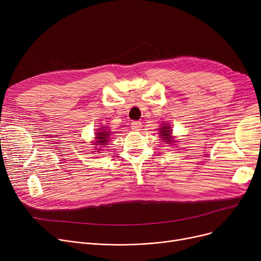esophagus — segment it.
Here are the masks:
<instances>
[{
  "label": "esophagus",
  "mask_w": 261,
  "mask_h": 261,
  "mask_svg": "<svg viewBox=\"0 0 261 261\" xmlns=\"http://www.w3.org/2000/svg\"><path fill=\"white\" fill-rule=\"evenodd\" d=\"M131 127L134 131H139L142 128V122L138 121V120H134V121L131 122Z\"/></svg>",
  "instance_id": "1"
}]
</instances>
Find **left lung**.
<instances>
[{
  "instance_id": "left-lung-1",
  "label": "left lung",
  "mask_w": 261,
  "mask_h": 261,
  "mask_svg": "<svg viewBox=\"0 0 261 261\" xmlns=\"http://www.w3.org/2000/svg\"><path fill=\"white\" fill-rule=\"evenodd\" d=\"M160 133H161V136H162V139L164 140V141H166L167 143H170L171 141H172V136H171V130L169 129V127H163V128H161V131H160Z\"/></svg>"
}]
</instances>
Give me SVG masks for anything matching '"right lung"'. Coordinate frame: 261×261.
<instances>
[{"label": "right lung", "instance_id": "add662e5", "mask_svg": "<svg viewBox=\"0 0 261 261\" xmlns=\"http://www.w3.org/2000/svg\"><path fill=\"white\" fill-rule=\"evenodd\" d=\"M96 142L95 145H106V143H108V139L110 136V132L109 131H106L105 130H100L98 132H96Z\"/></svg>", "mask_w": 261, "mask_h": 261}]
</instances>
